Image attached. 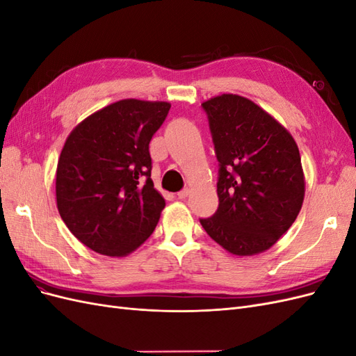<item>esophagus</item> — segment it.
Wrapping results in <instances>:
<instances>
[{"label":"esophagus","mask_w":356,"mask_h":356,"mask_svg":"<svg viewBox=\"0 0 356 356\" xmlns=\"http://www.w3.org/2000/svg\"><path fill=\"white\" fill-rule=\"evenodd\" d=\"M188 195H190V190H188V188H184V190L178 191V199L184 200V199H187V197H188Z\"/></svg>","instance_id":"esophagus-1"}]
</instances>
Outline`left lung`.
Instances as JSON below:
<instances>
[{"instance_id":"obj_1","label":"left lung","mask_w":356,"mask_h":356,"mask_svg":"<svg viewBox=\"0 0 356 356\" xmlns=\"http://www.w3.org/2000/svg\"><path fill=\"white\" fill-rule=\"evenodd\" d=\"M218 160V209L202 227L234 255L273 246L293 225L305 199L296 141L252 101L221 95L202 104Z\"/></svg>"}]
</instances>
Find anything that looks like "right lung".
Returning a JSON list of instances; mask_svg holds the SVG:
<instances>
[{
    "instance_id": "right-lung-1",
    "label": "right lung",
    "mask_w": 356,
    "mask_h": 356,
    "mask_svg": "<svg viewBox=\"0 0 356 356\" xmlns=\"http://www.w3.org/2000/svg\"><path fill=\"white\" fill-rule=\"evenodd\" d=\"M169 110L168 102L123 99L67 138L56 170L58 209L95 252L127 255L154 232L165 199L152 181L148 145Z\"/></svg>"
}]
</instances>
